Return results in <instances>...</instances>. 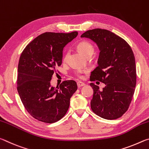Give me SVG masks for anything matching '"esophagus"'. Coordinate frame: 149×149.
Segmentation results:
<instances>
[{"mask_svg":"<svg viewBox=\"0 0 149 149\" xmlns=\"http://www.w3.org/2000/svg\"><path fill=\"white\" fill-rule=\"evenodd\" d=\"M77 87H79V88H80V87H83V86H84V85H85L84 83H83V82H81V81H78L77 83Z\"/></svg>","mask_w":149,"mask_h":149,"instance_id":"esophagus-1","label":"esophagus"}]
</instances>
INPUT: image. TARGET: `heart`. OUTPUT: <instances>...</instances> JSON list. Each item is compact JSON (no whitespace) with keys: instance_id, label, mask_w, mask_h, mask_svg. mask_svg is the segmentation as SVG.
<instances>
[{"instance_id":"b5f03b06","label":"heart","mask_w":149,"mask_h":149,"mask_svg":"<svg viewBox=\"0 0 149 149\" xmlns=\"http://www.w3.org/2000/svg\"><path fill=\"white\" fill-rule=\"evenodd\" d=\"M77 48L78 50H79V52L81 53L83 55H84L85 56H87V55L92 54L94 52V48H93V45L86 41H82L79 42L77 45ZM68 56V53L65 54L64 60H66V58ZM82 73L83 72L81 71V70H78L76 72H75V75H77V77H82Z\"/></svg>"}]
</instances>
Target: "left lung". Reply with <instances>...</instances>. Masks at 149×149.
Masks as SVG:
<instances>
[{"label": "left lung", "instance_id": "left-lung-1", "mask_svg": "<svg viewBox=\"0 0 149 149\" xmlns=\"http://www.w3.org/2000/svg\"><path fill=\"white\" fill-rule=\"evenodd\" d=\"M95 42L100 53L98 66L91 74V81L106 85L102 91L91 83L93 89L91 108L107 120L120 118L127 110L136 85V65L132 48L124 39L108 30L95 29L81 35Z\"/></svg>", "mask_w": 149, "mask_h": 149}]
</instances>
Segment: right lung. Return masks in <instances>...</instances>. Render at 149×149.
Masks as SVG:
<instances>
[{
  "instance_id": "right-lung-1",
  "label": "right lung",
  "mask_w": 149,
  "mask_h": 149,
  "mask_svg": "<svg viewBox=\"0 0 149 149\" xmlns=\"http://www.w3.org/2000/svg\"><path fill=\"white\" fill-rule=\"evenodd\" d=\"M47 32L27 45L20 56L17 89L24 107L35 119L52 123L66 114L70 98L77 89L75 81H63L59 87L50 85L56 66L62 64L63 49L77 36Z\"/></svg>"
}]
</instances>
